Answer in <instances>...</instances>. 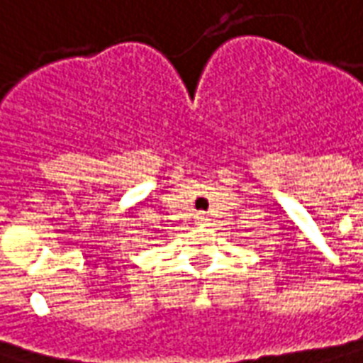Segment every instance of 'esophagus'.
<instances>
[{"label": "esophagus", "mask_w": 363, "mask_h": 363, "mask_svg": "<svg viewBox=\"0 0 363 363\" xmlns=\"http://www.w3.org/2000/svg\"><path fill=\"white\" fill-rule=\"evenodd\" d=\"M206 220H208V218H206V214H202V213L196 214V223L204 224V223H206Z\"/></svg>", "instance_id": "34e87169"}]
</instances>
